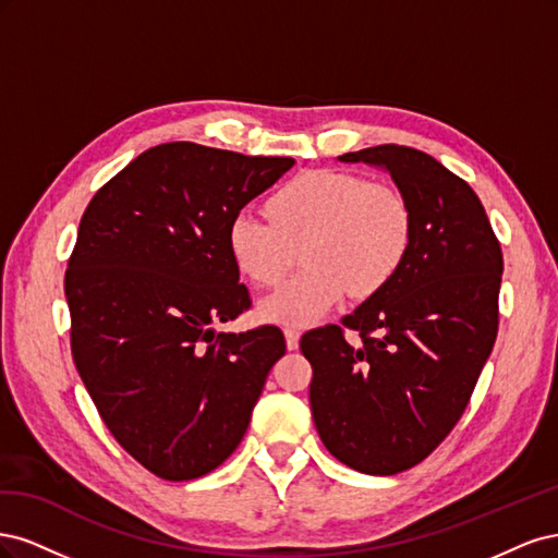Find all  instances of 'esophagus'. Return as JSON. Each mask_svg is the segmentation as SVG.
I'll use <instances>...</instances> for the list:
<instances>
[{
  "mask_svg": "<svg viewBox=\"0 0 558 558\" xmlns=\"http://www.w3.org/2000/svg\"><path fill=\"white\" fill-rule=\"evenodd\" d=\"M283 335H286V347H289L291 351H295L298 344H300V330L298 328H286Z\"/></svg>",
  "mask_w": 558,
  "mask_h": 558,
  "instance_id": "34e87169",
  "label": "esophagus"
}]
</instances>
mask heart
<instances>
[{"mask_svg":"<svg viewBox=\"0 0 558 558\" xmlns=\"http://www.w3.org/2000/svg\"><path fill=\"white\" fill-rule=\"evenodd\" d=\"M269 218L240 211L228 226L234 267L258 286L277 283L302 244L305 269L260 302V314L283 326H310L349 293L384 291L408 258L414 232L410 202L396 189L349 172H302L267 202Z\"/></svg>","mask_w":558,"mask_h":558,"instance_id":"obj_1","label":"heart"}]
</instances>
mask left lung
<instances>
[{"label":"left lung","instance_id":"8db88e82","mask_svg":"<svg viewBox=\"0 0 558 558\" xmlns=\"http://www.w3.org/2000/svg\"><path fill=\"white\" fill-rule=\"evenodd\" d=\"M340 162L379 167L410 202L400 272L344 316L302 335L310 404L326 449L365 475L421 463L468 408L498 332L502 253L480 197L433 156L384 144Z\"/></svg>","mask_w":558,"mask_h":558}]
</instances>
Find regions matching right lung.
<instances>
[{"mask_svg":"<svg viewBox=\"0 0 558 558\" xmlns=\"http://www.w3.org/2000/svg\"><path fill=\"white\" fill-rule=\"evenodd\" d=\"M295 165L172 142L144 150L90 199L64 275L78 375L107 428L154 475H207L238 449L286 353L251 307L228 226Z\"/></svg>","mask_w":558,"mask_h":558,"instance_id":"obj_1","label":"right lung"}]
</instances>
